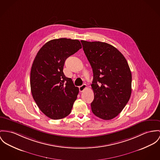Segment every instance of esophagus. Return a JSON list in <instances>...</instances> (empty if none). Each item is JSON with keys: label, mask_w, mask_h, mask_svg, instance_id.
I'll use <instances>...</instances> for the list:
<instances>
[{"label": "esophagus", "mask_w": 160, "mask_h": 160, "mask_svg": "<svg viewBox=\"0 0 160 160\" xmlns=\"http://www.w3.org/2000/svg\"><path fill=\"white\" fill-rule=\"evenodd\" d=\"M86 88H87V86H86V84H83L82 86H79V91H80V92H82L84 91V90L86 89Z\"/></svg>", "instance_id": "obj_1"}]
</instances>
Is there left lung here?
Returning a JSON list of instances; mask_svg holds the SVG:
<instances>
[{
	"label": "left lung",
	"mask_w": 160,
	"mask_h": 160,
	"mask_svg": "<svg viewBox=\"0 0 160 160\" xmlns=\"http://www.w3.org/2000/svg\"><path fill=\"white\" fill-rule=\"evenodd\" d=\"M83 49L93 71L91 85L94 114L103 120L116 117L132 93V73L125 58L114 46L100 41L82 40Z\"/></svg>",
	"instance_id": "obj_1"
}]
</instances>
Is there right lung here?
<instances>
[{"label": "right lung", "mask_w": 160, "mask_h": 160, "mask_svg": "<svg viewBox=\"0 0 160 160\" xmlns=\"http://www.w3.org/2000/svg\"><path fill=\"white\" fill-rule=\"evenodd\" d=\"M81 48L77 39H52L35 58L30 72L32 96L40 110L50 119H62L72 110L79 89L62 71L66 60Z\"/></svg>", "instance_id": "add662e5"}]
</instances>
